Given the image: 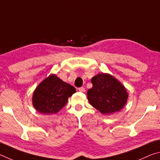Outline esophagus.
I'll use <instances>...</instances> for the list:
<instances>
[{
    "label": "esophagus",
    "mask_w": 160,
    "mask_h": 160,
    "mask_svg": "<svg viewBox=\"0 0 160 160\" xmlns=\"http://www.w3.org/2000/svg\"><path fill=\"white\" fill-rule=\"evenodd\" d=\"M78 90L80 92H85V88L83 87H81V88H78Z\"/></svg>",
    "instance_id": "1"
}]
</instances>
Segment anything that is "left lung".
Instances as JSON below:
<instances>
[{
    "label": "left lung",
    "instance_id": "8db88e82",
    "mask_svg": "<svg viewBox=\"0 0 160 160\" xmlns=\"http://www.w3.org/2000/svg\"><path fill=\"white\" fill-rule=\"evenodd\" d=\"M93 87L87 91L90 104L102 114L119 112L127 102L128 94L122 83L113 76L100 73L91 78Z\"/></svg>",
    "mask_w": 160,
    "mask_h": 160
}]
</instances>
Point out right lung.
<instances>
[{"label":"right lung","mask_w":160,"mask_h":160,"mask_svg":"<svg viewBox=\"0 0 160 160\" xmlns=\"http://www.w3.org/2000/svg\"><path fill=\"white\" fill-rule=\"evenodd\" d=\"M76 92L74 86L52 74L39 83L32 96L33 108L43 114L58 113Z\"/></svg>","instance_id":"obj_1"}]
</instances>
